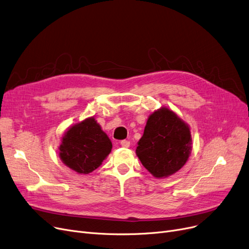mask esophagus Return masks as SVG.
<instances>
[{"label": "esophagus", "mask_w": 249, "mask_h": 249, "mask_svg": "<svg viewBox=\"0 0 249 249\" xmlns=\"http://www.w3.org/2000/svg\"><path fill=\"white\" fill-rule=\"evenodd\" d=\"M120 144H121L122 147H126L127 148V147L130 146V142H129V140H121Z\"/></svg>", "instance_id": "1"}]
</instances>
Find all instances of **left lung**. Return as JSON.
I'll return each instance as SVG.
<instances>
[{
	"instance_id": "obj_1",
	"label": "left lung",
	"mask_w": 249,
	"mask_h": 249,
	"mask_svg": "<svg viewBox=\"0 0 249 249\" xmlns=\"http://www.w3.org/2000/svg\"><path fill=\"white\" fill-rule=\"evenodd\" d=\"M191 150V134L184 121L167 107L148 117L136 155L143 167L157 178L168 177L187 161Z\"/></svg>"
}]
</instances>
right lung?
Here are the masks:
<instances>
[{
  "label": "right lung",
  "mask_w": 249,
  "mask_h": 249,
  "mask_svg": "<svg viewBox=\"0 0 249 249\" xmlns=\"http://www.w3.org/2000/svg\"><path fill=\"white\" fill-rule=\"evenodd\" d=\"M59 149L65 165L79 174H89L111 153L112 142L94 119L89 118L65 133Z\"/></svg>",
  "instance_id": "obj_1"
}]
</instances>
